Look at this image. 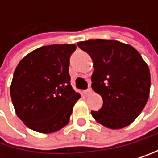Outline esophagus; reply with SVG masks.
Segmentation results:
<instances>
[{"mask_svg":"<svg viewBox=\"0 0 158 158\" xmlns=\"http://www.w3.org/2000/svg\"><path fill=\"white\" fill-rule=\"evenodd\" d=\"M84 94H85V96H90L91 94H92V89H91V88H88L87 90H85L84 91Z\"/></svg>","mask_w":158,"mask_h":158,"instance_id":"obj_1","label":"esophagus"}]
</instances>
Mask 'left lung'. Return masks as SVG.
I'll use <instances>...</instances> for the list:
<instances>
[{"label":"left lung","instance_id":"1","mask_svg":"<svg viewBox=\"0 0 158 158\" xmlns=\"http://www.w3.org/2000/svg\"><path fill=\"white\" fill-rule=\"evenodd\" d=\"M93 60L92 88L103 105L92 111L96 121L109 129L130 125L142 112L150 95L151 76L147 63L130 44L114 40L77 42Z\"/></svg>","mask_w":158,"mask_h":158}]
</instances>
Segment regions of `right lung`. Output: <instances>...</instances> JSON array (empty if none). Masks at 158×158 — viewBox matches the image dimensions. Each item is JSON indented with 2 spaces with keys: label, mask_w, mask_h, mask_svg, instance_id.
<instances>
[{
  "label": "right lung",
  "mask_w": 158,
  "mask_h": 158,
  "mask_svg": "<svg viewBox=\"0 0 158 158\" xmlns=\"http://www.w3.org/2000/svg\"><path fill=\"white\" fill-rule=\"evenodd\" d=\"M75 44L46 45L29 53L18 64L10 85L16 114L42 134L57 132L69 122L81 95L73 90L69 59Z\"/></svg>",
  "instance_id": "add662e5"
}]
</instances>
